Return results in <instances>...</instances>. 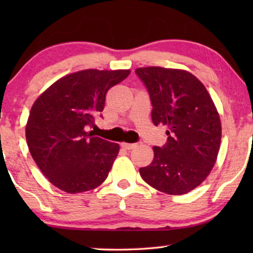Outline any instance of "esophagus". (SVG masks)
I'll list each match as a JSON object with an SVG mask.
<instances>
[{"mask_svg": "<svg viewBox=\"0 0 253 253\" xmlns=\"http://www.w3.org/2000/svg\"><path fill=\"white\" fill-rule=\"evenodd\" d=\"M121 145H122V147L126 148V150H132V148L137 146V144H130V143H122Z\"/></svg>", "mask_w": 253, "mask_h": 253, "instance_id": "34e87169", "label": "esophagus"}]
</instances>
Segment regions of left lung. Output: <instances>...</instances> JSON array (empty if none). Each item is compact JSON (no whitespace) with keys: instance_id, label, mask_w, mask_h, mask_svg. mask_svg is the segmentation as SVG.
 Instances as JSON below:
<instances>
[{"instance_id":"8db88e82","label":"left lung","mask_w":253,"mask_h":253,"mask_svg":"<svg viewBox=\"0 0 253 253\" xmlns=\"http://www.w3.org/2000/svg\"><path fill=\"white\" fill-rule=\"evenodd\" d=\"M150 93L154 126H167L164 147H153L141 178L159 191L185 195L205 181L215 165L221 121L210 93L196 76L182 69H136Z\"/></svg>"}]
</instances>
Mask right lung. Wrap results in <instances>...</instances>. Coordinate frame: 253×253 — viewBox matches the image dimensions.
<instances>
[{
  "label": "right lung",
  "instance_id": "add662e5",
  "mask_svg": "<svg viewBox=\"0 0 253 253\" xmlns=\"http://www.w3.org/2000/svg\"><path fill=\"white\" fill-rule=\"evenodd\" d=\"M130 70L86 69L64 76L38 96L26 123V141L51 184L68 193L95 189L108 176L120 145L88 131L110 87Z\"/></svg>",
  "mask_w": 253,
  "mask_h": 253
}]
</instances>
